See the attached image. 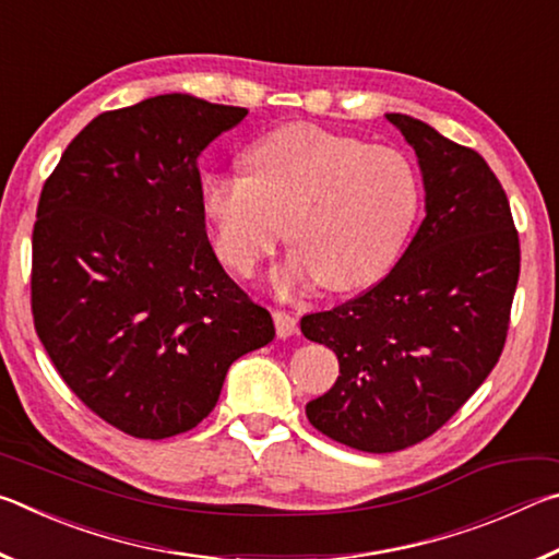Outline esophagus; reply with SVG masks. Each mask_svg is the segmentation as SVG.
<instances>
[{
    "instance_id": "34e87169",
    "label": "esophagus",
    "mask_w": 559,
    "mask_h": 559,
    "mask_svg": "<svg viewBox=\"0 0 559 559\" xmlns=\"http://www.w3.org/2000/svg\"><path fill=\"white\" fill-rule=\"evenodd\" d=\"M273 323H276L278 337H290L298 333V320L288 310H273Z\"/></svg>"
}]
</instances>
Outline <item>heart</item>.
I'll return each instance as SVG.
<instances>
[{
    "label": "heart",
    "instance_id": "b5f03b06",
    "mask_svg": "<svg viewBox=\"0 0 559 559\" xmlns=\"http://www.w3.org/2000/svg\"><path fill=\"white\" fill-rule=\"evenodd\" d=\"M249 175H204L202 212L226 269L249 278L286 236L298 253L283 281L362 288L394 261L419 206L402 153L290 122L246 153Z\"/></svg>",
    "mask_w": 559,
    "mask_h": 559
}]
</instances>
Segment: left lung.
Returning <instances> with one entry per match:
<instances>
[{
    "label": "left lung",
    "instance_id": "8db88e82",
    "mask_svg": "<svg viewBox=\"0 0 559 559\" xmlns=\"http://www.w3.org/2000/svg\"><path fill=\"white\" fill-rule=\"evenodd\" d=\"M419 157L427 216L382 281L302 316L340 377L306 406L328 439L392 453L429 439L484 384L503 353L520 241L503 185L476 150L390 112Z\"/></svg>",
    "mask_w": 559,
    "mask_h": 559
}]
</instances>
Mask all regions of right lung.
<instances>
[{"mask_svg":"<svg viewBox=\"0 0 559 559\" xmlns=\"http://www.w3.org/2000/svg\"><path fill=\"white\" fill-rule=\"evenodd\" d=\"M246 108L169 93L93 118L44 182L32 316L69 390L135 439L194 429L271 313L206 239L202 150Z\"/></svg>","mask_w":559,"mask_h":559,"instance_id":"right-lung-1","label":"right lung"}]
</instances>
